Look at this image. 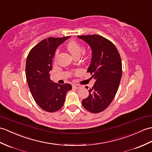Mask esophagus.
<instances>
[{"label":"esophagus","instance_id":"obj_1","mask_svg":"<svg viewBox=\"0 0 152 152\" xmlns=\"http://www.w3.org/2000/svg\"><path fill=\"white\" fill-rule=\"evenodd\" d=\"M72 87L75 88V89H80V88H81V86H80V85H77V84H74Z\"/></svg>","mask_w":152,"mask_h":152}]
</instances>
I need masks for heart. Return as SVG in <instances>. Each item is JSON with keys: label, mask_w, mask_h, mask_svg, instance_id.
<instances>
[{"label": "heart", "mask_w": 152, "mask_h": 152, "mask_svg": "<svg viewBox=\"0 0 152 152\" xmlns=\"http://www.w3.org/2000/svg\"><path fill=\"white\" fill-rule=\"evenodd\" d=\"M66 48H67L69 51L71 53V54L75 56V57H76V56H80L81 52H82L83 50V48L82 47V45L75 41H70L69 43H68L67 45H66ZM58 54H59V50L57 49V50H56L55 54H54L55 59L58 57Z\"/></svg>", "instance_id": "obj_1"}]
</instances>
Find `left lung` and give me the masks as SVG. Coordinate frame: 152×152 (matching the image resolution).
I'll return each mask as SVG.
<instances>
[{
	"mask_svg": "<svg viewBox=\"0 0 152 152\" xmlns=\"http://www.w3.org/2000/svg\"><path fill=\"white\" fill-rule=\"evenodd\" d=\"M89 44L93 55L87 70L95 83L89 95L82 100L85 109L93 113L104 111L117 92L122 77V61L116 47L107 39L98 35L79 36Z\"/></svg>",
	"mask_w": 152,
	"mask_h": 152,
	"instance_id": "left-lung-1",
	"label": "left lung"
}]
</instances>
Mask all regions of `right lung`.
Here are the masks:
<instances>
[{"label":"right lung","instance_id":"right-lung-1","mask_svg":"<svg viewBox=\"0 0 152 152\" xmlns=\"http://www.w3.org/2000/svg\"><path fill=\"white\" fill-rule=\"evenodd\" d=\"M69 37L45 39L31 48L27 56L26 77L28 87L37 104L47 112L59 110L64 104L66 93L72 89L69 83H54L49 73L56 48Z\"/></svg>","mask_w":152,"mask_h":152}]
</instances>
